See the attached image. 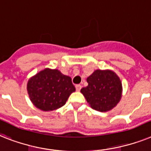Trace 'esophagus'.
<instances>
[{"label":"esophagus","mask_w":151,"mask_h":151,"mask_svg":"<svg viewBox=\"0 0 151 151\" xmlns=\"http://www.w3.org/2000/svg\"><path fill=\"white\" fill-rule=\"evenodd\" d=\"M75 88H76V91H79L81 89V84H77V85L75 86Z\"/></svg>","instance_id":"34e87169"}]
</instances>
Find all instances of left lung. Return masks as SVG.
Listing matches in <instances>:
<instances>
[{
	"label": "left lung",
	"mask_w": 151,
	"mask_h": 151,
	"mask_svg": "<svg viewBox=\"0 0 151 151\" xmlns=\"http://www.w3.org/2000/svg\"><path fill=\"white\" fill-rule=\"evenodd\" d=\"M87 82L88 85L81 88V92L93 109L107 111L119 103L122 84L114 72L97 70L87 78Z\"/></svg>",
	"instance_id": "8db88e82"
}]
</instances>
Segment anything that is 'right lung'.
Wrapping results in <instances>:
<instances>
[{
    "instance_id": "add662e5",
    "label": "right lung",
    "mask_w": 151,
    "mask_h": 151,
    "mask_svg": "<svg viewBox=\"0 0 151 151\" xmlns=\"http://www.w3.org/2000/svg\"><path fill=\"white\" fill-rule=\"evenodd\" d=\"M27 90L35 107L47 111L63 106L75 87L71 78L58 70L45 69L29 80Z\"/></svg>"
}]
</instances>
